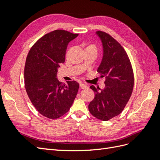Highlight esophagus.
Wrapping results in <instances>:
<instances>
[{
    "label": "esophagus",
    "instance_id": "obj_1",
    "mask_svg": "<svg viewBox=\"0 0 160 160\" xmlns=\"http://www.w3.org/2000/svg\"><path fill=\"white\" fill-rule=\"evenodd\" d=\"M80 87L81 88H85L87 87V85L84 84V83H82V82H81V83H80Z\"/></svg>",
    "mask_w": 160,
    "mask_h": 160
}]
</instances>
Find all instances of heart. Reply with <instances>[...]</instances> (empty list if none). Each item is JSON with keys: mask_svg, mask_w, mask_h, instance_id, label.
Listing matches in <instances>:
<instances>
[{"mask_svg": "<svg viewBox=\"0 0 160 160\" xmlns=\"http://www.w3.org/2000/svg\"><path fill=\"white\" fill-rule=\"evenodd\" d=\"M95 48V46H92V45H90V46H88L86 48Z\"/></svg>", "mask_w": 160, "mask_h": 160, "instance_id": "b5f03b06", "label": "heart"}]
</instances>
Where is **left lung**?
Wrapping results in <instances>:
<instances>
[{
    "mask_svg": "<svg viewBox=\"0 0 160 160\" xmlns=\"http://www.w3.org/2000/svg\"><path fill=\"white\" fill-rule=\"evenodd\" d=\"M102 43L103 57L98 72L106 77L105 88H90L95 98L88 105L92 115L99 120L108 121L119 114L131 97L133 88V73L128 56L121 44L110 35L97 31Z\"/></svg>",
    "mask_w": 160,
    "mask_h": 160,
    "instance_id": "1",
    "label": "left lung"
}]
</instances>
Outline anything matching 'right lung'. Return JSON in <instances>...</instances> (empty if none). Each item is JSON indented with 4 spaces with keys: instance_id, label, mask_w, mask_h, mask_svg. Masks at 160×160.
<instances>
[{
    "instance_id": "right-lung-1",
    "label": "right lung",
    "mask_w": 160,
    "mask_h": 160,
    "mask_svg": "<svg viewBox=\"0 0 160 160\" xmlns=\"http://www.w3.org/2000/svg\"><path fill=\"white\" fill-rule=\"evenodd\" d=\"M78 34L56 30L43 36L30 50L24 68V84L32 105L43 116L56 119L68 112L75 99L79 84L57 78L65 62L68 43Z\"/></svg>"
}]
</instances>
